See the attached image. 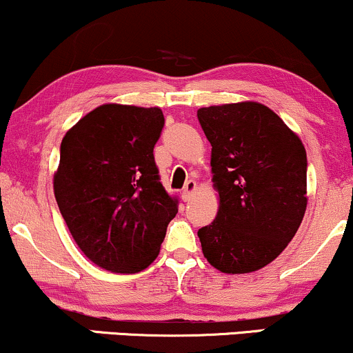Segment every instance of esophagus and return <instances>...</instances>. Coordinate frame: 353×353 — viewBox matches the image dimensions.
<instances>
[{"instance_id": "obj_1", "label": "esophagus", "mask_w": 353, "mask_h": 353, "mask_svg": "<svg viewBox=\"0 0 353 353\" xmlns=\"http://www.w3.org/2000/svg\"><path fill=\"white\" fill-rule=\"evenodd\" d=\"M197 190V184L194 181H188L185 182L184 189H182V199L184 201H189L190 197H192V194Z\"/></svg>"}]
</instances>
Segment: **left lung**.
<instances>
[{"label":"left lung","instance_id":"1","mask_svg":"<svg viewBox=\"0 0 353 353\" xmlns=\"http://www.w3.org/2000/svg\"><path fill=\"white\" fill-rule=\"evenodd\" d=\"M212 145L219 209L199 229L202 254L224 274H249L277 259L307 209V154L301 137L255 101L201 108Z\"/></svg>","mask_w":353,"mask_h":353}]
</instances>
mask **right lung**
<instances>
[{"instance_id": "right-lung-1", "label": "right lung", "mask_w": 353, "mask_h": 353, "mask_svg": "<svg viewBox=\"0 0 353 353\" xmlns=\"http://www.w3.org/2000/svg\"><path fill=\"white\" fill-rule=\"evenodd\" d=\"M163 125L159 108L108 103L63 137L56 202L76 244L101 269H148L176 217L177 201L161 184L152 154Z\"/></svg>"}]
</instances>
